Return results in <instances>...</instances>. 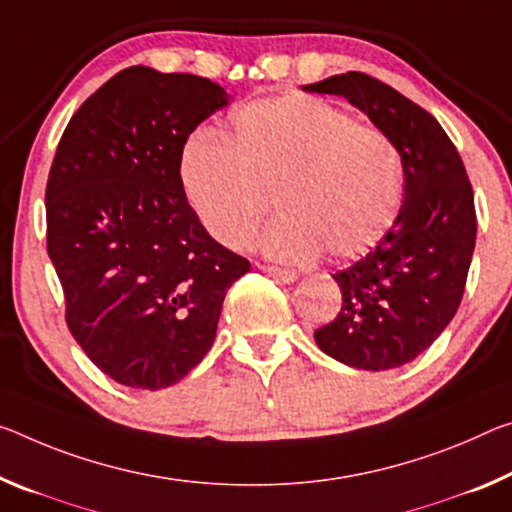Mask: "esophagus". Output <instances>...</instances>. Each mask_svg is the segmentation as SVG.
Wrapping results in <instances>:
<instances>
[{"label":"esophagus","instance_id":"obj_1","mask_svg":"<svg viewBox=\"0 0 512 512\" xmlns=\"http://www.w3.org/2000/svg\"><path fill=\"white\" fill-rule=\"evenodd\" d=\"M259 269H262L264 273L273 275L275 280L280 282H287V285H291V282L298 280V273L296 271H289V269H280V266H271V264H257Z\"/></svg>","mask_w":512,"mask_h":512}]
</instances>
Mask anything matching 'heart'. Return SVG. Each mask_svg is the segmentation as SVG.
I'll list each match as a JSON object with an SVG mask.
<instances>
[{
  "instance_id": "heart-1",
  "label": "heart",
  "mask_w": 512,
  "mask_h": 512,
  "mask_svg": "<svg viewBox=\"0 0 512 512\" xmlns=\"http://www.w3.org/2000/svg\"><path fill=\"white\" fill-rule=\"evenodd\" d=\"M184 196L227 248L253 239L275 196L282 218L264 234L269 255L310 262L328 250L355 259L376 248L403 207V164L378 127L314 95L248 102L230 132L198 129L180 154Z\"/></svg>"
}]
</instances>
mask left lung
Returning a JSON list of instances; mask_svg holds the SVG:
<instances>
[{
  "instance_id": "left-lung-1",
  "label": "left lung",
  "mask_w": 512,
  "mask_h": 512,
  "mask_svg": "<svg viewBox=\"0 0 512 512\" xmlns=\"http://www.w3.org/2000/svg\"><path fill=\"white\" fill-rule=\"evenodd\" d=\"M342 95L394 141L403 164V207L387 237L332 275L337 319L314 332L330 358L385 371L424 353L458 312L476 243L474 191L442 125L392 86L346 72L303 86Z\"/></svg>"
}]
</instances>
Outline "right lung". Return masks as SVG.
<instances>
[{
  "label": "right lung",
  "mask_w": 512,
  "mask_h": 512,
  "mask_svg": "<svg viewBox=\"0 0 512 512\" xmlns=\"http://www.w3.org/2000/svg\"><path fill=\"white\" fill-rule=\"evenodd\" d=\"M230 95L205 77L132 66L81 104L45 191L47 253L66 323L116 383L170 387L214 344L248 259L209 237L184 196L189 134Z\"/></svg>",
  "instance_id": "1"
}]
</instances>
